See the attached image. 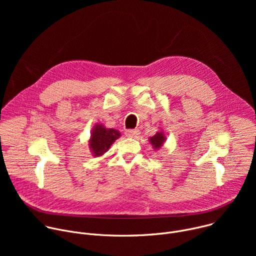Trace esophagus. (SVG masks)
<instances>
[{
    "mask_svg": "<svg viewBox=\"0 0 256 256\" xmlns=\"http://www.w3.org/2000/svg\"><path fill=\"white\" fill-rule=\"evenodd\" d=\"M140 130H126V136L128 138H136L140 134Z\"/></svg>",
    "mask_w": 256,
    "mask_h": 256,
    "instance_id": "esophagus-1",
    "label": "esophagus"
}]
</instances>
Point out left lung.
I'll return each instance as SVG.
<instances>
[{
    "label": "left lung",
    "mask_w": 256,
    "mask_h": 256,
    "mask_svg": "<svg viewBox=\"0 0 256 256\" xmlns=\"http://www.w3.org/2000/svg\"><path fill=\"white\" fill-rule=\"evenodd\" d=\"M165 140H166V138H165L164 132H156V134H154L153 136H151L149 138V142L153 146V149L159 150L163 146Z\"/></svg>",
    "instance_id": "1"
}]
</instances>
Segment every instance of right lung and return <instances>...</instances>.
I'll use <instances>...</instances> for the list:
<instances>
[{"instance_id": "add662e5", "label": "right lung", "mask_w": 256, "mask_h": 256, "mask_svg": "<svg viewBox=\"0 0 256 256\" xmlns=\"http://www.w3.org/2000/svg\"><path fill=\"white\" fill-rule=\"evenodd\" d=\"M120 136V132L114 128H107L101 124H96L91 132L89 148L94 157H100L108 151L110 146Z\"/></svg>"}]
</instances>
